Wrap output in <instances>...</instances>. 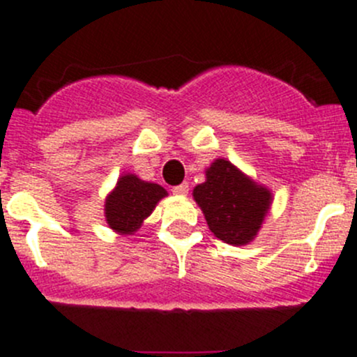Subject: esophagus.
Instances as JSON below:
<instances>
[{
  "instance_id": "esophagus-1",
  "label": "esophagus",
  "mask_w": 357,
  "mask_h": 357,
  "mask_svg": "<svg viewBox=\"0 0 357 357\" xmlns=\"http://www.w3.org/2000/svg\"><path fill=\"white\" fill-rule=\"evenodd\" d=\"M172 193H174V195H186V193H188V185H186V183H181V185L174 186V188H172Z\"/></svg>"
}]
</instances>
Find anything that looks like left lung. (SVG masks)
<instances>
[{"mask_svg":"<svg viewBox=\"0 0 357 357\" xmlns=\"http://www.w3.org/2000/svg\"><path fill=\"white\" fill-rule=\"evenodd\" d=\"M211 231L231 245H245L257 235L271 205V193L219 158L207 169V181L193 190Z\"/></svg>","mask_w":357,"mask_h":357,"instance_id":"1","label":"left lung"}]
</instances>
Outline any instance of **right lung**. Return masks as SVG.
Listing matches in <instances>:
<instances>
[{
  "label": "right lung",
  "mask_w": 357,
  "mask_h": 357,
  "mask_svg": "<svg viewBox=\"0 0 357 357\" xmlns=\"http://www.w3.org/2000/svg\"><path fill=\"white\" fill-rule=\"evenodd\" d=\"M165 195L167 192L155 183L142 181L135 174L122 176L105 202L107 222L122 235H132Z\"/></svg>",
  "instance_id": "1"
}]
</instances>
